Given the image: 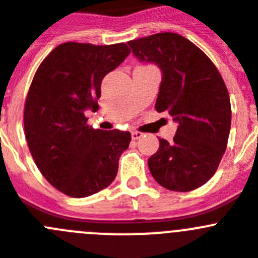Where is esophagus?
<instances>
[{
  "instance_id": "obj_1",
  "label": "esophagus",
  "mask_w": 258,
  "mask_h": 258,
  "mask_svg": "<svg viewBox=\"0 0 258 258\" xmlns=\"http://www.w3.org/2000/svg\"><path fill=\"white\" fill-rule=\"evenodd\" d=\"M131 136H132V140H139V139L143 138L144 134H141V132H138V131H132Z\"/></svg>"
}]
</instances>
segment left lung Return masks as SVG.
<instances>
[{
	"mask_svg": "<svg viewBox=\"0 0 258 258\" xmlns=\"http://www.w3.org/2000/svg\"><path fill=\"white\" fill-rule=\"evenodd\" d=\"M128 45L139 61L161 69L155 109L178 124L173 141L159 139V149L148 159L150 173L168 190L197 189L215 175L230 134V97L221 74L180 34L157 33Z\"/></svg>",
	"mask_w": 258,
	"mask_h": 258,
	"instance_id": "left-lung-1",
	"label": "left lung"
}]
</instances>
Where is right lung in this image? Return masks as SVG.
<instances>
[{
	"mask_svg": "<svg viewBox=\"0 0 258 258\" xmlns=\"http://www.w3.org/2000/svg\"><path fill=\"white\" fill-rule=\"evenodd\" d=\"M130 55L124 43L67 42L37 69L24 109L28 146L43 177L73 198L105 189L131 134L87 126L85 112L97 110L101 81Z\"/></svg>",
	"mask_w": 258,
	"mask_h": 258,
	"instance_id": "obj_1",
	"label": "right lung"
}]
</instances>
